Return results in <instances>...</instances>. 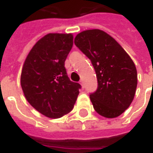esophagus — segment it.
<instances>
[{
    "label": "esophagus",
    "instance_id": "34e87169",
    "mask_svg": "<svg viewBox=\"0 0 153 153\" xmlns=\"http://www.w3.org/2000/svg\"><path fill=\"white\" fill-rule=\"evenodd\" d=\"M80 84L82 85V88H84V85H83V81H82V80H81V81H80Z\"/></svg>",
    "mask_w": 153,
    "mask_h": 153
}]
</instances>
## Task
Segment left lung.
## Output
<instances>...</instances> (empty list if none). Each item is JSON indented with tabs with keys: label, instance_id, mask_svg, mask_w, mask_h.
Here are the masks:
<instances>
[{
	"label": "left lung",
	"instance_id": "left-lung-1",
	"mask_svg": "<svg viewBox=\"0 0 153 153\" xmlns=\"http://www.w3.org/2000/svg\"><path fill=\"white\" fill-rule=\"evenodd\" d=\"M74 42L91 60L96 73L97 89L89 94L94 110L107 118L120 116L130 105L137 87V71L131 58L100 30L79 33Z\"/></svg>",
	"mask_w": 153,
	"mask_h": 153
}]
</instances>
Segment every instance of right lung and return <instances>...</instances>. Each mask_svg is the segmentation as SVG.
I'll list each match as a JSON object with an SVG mask.
<instances>
[{"mask_svg": "<svg viewBox=\"0 0 153 153\" xmlns=\"http://www.w3.org/2000/svg\"><path fill=\"white\" fill-rule=\"evenodd\" d=\"M73 45L71 34L50 33L34 45L21 73L27 101L40 113L59 118L69 113L81 85L68 77L65 61Z\"/></svg>", "mask_w": 153, "mask_h": 153, "instance_id": "right-lung-1", "label": "right lung"}]
</instances>
